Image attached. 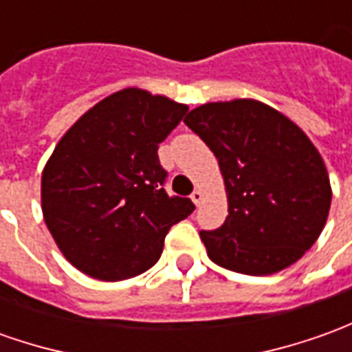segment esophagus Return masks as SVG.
I'll list each match as a JSON object with an SVG mask.
<instances>
[{
    "mask_svg": "<svg viewBox=\"0 0 352 352\" xmlns=\"http://www.w3.org/2000/svg\"><path fill=\"white\" fill-rule=\"evenodd\" d=\"M190 200L195 202L196 206H200V204H202V200H204V195H202L200 190H195V192L190 195Z\"/></svg>",
    "mask_w": 352,
    "mask_h": 352,
    "instance_id": "1",
    "label": "esophagus"
}]
</instances>
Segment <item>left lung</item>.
<instances>
[{
  "mask_svg": "<svg viewBox=\"0 0 352 352\" xmlns=\"http://www.w3.org/2000/svg\"><path fill=\"white\" fill-rule=\"evenodd\" d=\"M214 152L229 216L200 231L217 266L270 276L295 264L326 226L331 185L324 160L302 129L258 100L210 102L185 117Z\"/></svg>",
  "mask_w": 352,
  "mask_h": 352,
  "instance_id": "obj_1",
  "label": "left lung"
}]
</instances>
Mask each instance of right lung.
I'll return each mask as SVG.
<instances>
[{
  "label": "right lung",
  "instance_id": "add662e5",
  "mask_svg": "<svg viewBox=\"0 0 352 352\" xmlns=\"http://www.w3.org/2000/svg\"><path fill=\"white\" fill-rule=\"evenodd\" d=\"M188 107L123 88L90 107L57 142L42 171V214L63 256L102 281L156 264L171 226L192 214L167 196L157 146Z\"/></svg>",
  "mask_w": 352,
  "mask_h": 352
}]
</instances>
